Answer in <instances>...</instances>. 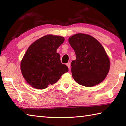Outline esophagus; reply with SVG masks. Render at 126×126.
I'll list each match as a JSON object with an SVG mask.
<instances>
[{
    "mask_svg": "<svg viewBox=\"0 0 126 126\" xmlns=\"http://www.w3.org/2000/svg\"><path fill=\"white\" fill-rule=\"evenodd\" d=\"M67 66L68 67V68H69V69H70V68H71V63H70L69 62H68V63H67Z\"/></svg>",
    "mask_w": 126,
    "mask_h": 126,
    "instance_id": "1",
    "label": "esophagus"
}]
</instances>
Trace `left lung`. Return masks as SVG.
<instances>
[{
    "label": "left lung",
    "mask_w": 126,
    "mask_h": 126,
    "mask_svg": "<svg viewBox=\"0 0 126 126\" xmlns=\"http://www.w3.org/2000/svg\"><path fill=\"white\" fill-rule=\"evenodd\" d=\"M68 41L76 53L71 63L74 79L79 84L93 87L101 83L107 76L110 61L102 44L91 35L78 33Z\"/></svg>",
    "instance_id": "1"
}]
</instances>
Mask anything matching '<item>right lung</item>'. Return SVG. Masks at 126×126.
<instances>
[{"mask_svg":"<svg viewBox=\"0 0 126 126\" xmlns=\"http://www.w3.org/2000/svg\"><path fill=\"white\" fill-rule=\"evenodd\" d=\"M64 41L63 37L47 35L36 40L28 48L21 61L23 77L33 88L43 89L56 83L68 67L61 63L57 49Z\"/></svg>","mask_w":126,"mask_h":126,"instance_id":"add662e5","label":"right lung"}]
</instances>
